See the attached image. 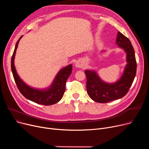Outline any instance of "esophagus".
I'll return each mask as SVG.
<instances>
[{"instance_id":"34e87169","label":"esophagus","mask_w":149,"mask_h":149,"mask_svg":"<svg viewBox=\"0 0 149 149\" xmlns=\"http://www.w3.org/2000/svg\"><path fill=\"white\" fill-rule=\"evenodd\" d=\"M75 66L78 68H82L84 66V61L82 60H79L75 63Z\"/></svg>"}]
</instances>
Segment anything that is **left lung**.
<instances>
[{
    "label": "left lung",
    "mask_w": 149,
    "mask_h": 149,
    "mask_svg": "<svg viewBox=\"0 0 149 149\" xmlns=\"http://www.w3.org/2000/svg\"><path fill=\"white\" fill-rule=\"evenodd\" d=\"M116 44L126 54V65L123 72L115 82L108 83L101 79L96 70L87 69L86 88L88 95L95 102L100 103L120 99L126 95L134 80L136 72V61L134 48L129 39L118 32ZM106 52L104 50L101 51Z\"/></svg>",
    "instance_id": "1"
}]
</instances>
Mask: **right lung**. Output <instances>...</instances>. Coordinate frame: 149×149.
I'll return each instance as SVG.
<instances>
[{
    "label": "right lung",
    "instance_id": "obj_1",
    "mask_svg": "<svg viewBox=\"0 0 149 149\" xmlns=\"http://www.w3.org/2000/svg\"><path fill=\"white\" fill-rule=\"evenodd\" d=\"M22 37L19 38L15 46L11 62L12 73L19 91L26 99L37 104L49 106L58 103L64 95L66 81L72 72V65L70 64L61 68L48 87L39 89L29 86L19 77L14 65L15 53Z\"/></svg>",
    "mask_w": 149,
    "mask_h": 149
}]
</instances>
